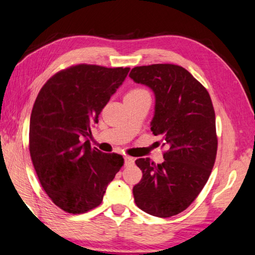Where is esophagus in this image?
Masks as SVG:
<instances>
[{
  "instance_id": "obj_1",
  "label": "esophagus",
  "mask_w": 255,
  "mask_h": 255,
  "mask_svg": "<svg viewBox=\"0 0 255 255\" xmlns=\"http://www.w3.org/2000/svg\"><path fill=\"white\" fill-rule=\"evenodd\" d=\"M134 163V159L131 157H124V164L125 166H132Z\"/></svg>"
}]
</instances>
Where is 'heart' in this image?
Listing matches in <instances>:
<instances>
[{"mask_svg": "<svg viewBox=\"0 0 255 255\" xmlns=\"http://www.w3.org/2000/svg\"><path fill=\"white\" fill-rule=\"evenodd\" d=\"M143 96H149V93L146 92L145 89L134 88L127 94L125 98H139V97H143Z\"/></svg>", "mask_w": 255, "mask_h": 255, "instance_id": "b5f03b06", "label": "heart"}]
</instances>
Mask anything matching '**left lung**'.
Returning <instances> with one entry per match:
<instances>
[{"instance_id":"8db88e82","label":"left lung","mask_w":255,"mask_h":255,"mask_svg":"<svg viewBox=\"0 0 255 255\" xmlns=\"http://www.w3.org/2000/svg\"><path fill=\"white\" fill-rule=\"evenodd\" d=\"M130 77L153 91L151 131L168 148L162 163L155 164L149 158L135 161L143 173L133 187L135 204L150 215L175 216L197 198L215 163L217 135L211 96L181 66L134 67Z\"/></svg>"}]
</instances>
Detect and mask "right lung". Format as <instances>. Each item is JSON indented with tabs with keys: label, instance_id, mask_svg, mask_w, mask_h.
I'll return each mask as SVG.
<instances>
[{
	"label": "right lung",
	"instance_id": "right-lung-1",
	"mask_svg": "<svg viewBox=\"0 0 255 255\" xmlns=\"http://www.w3.org/2000/svg\"><path fill=\"white\" fill-rule=\"evenodd\" d=\"M128 70L76 65L40 89L30 119V155L43 190L62 211L83 214L101 205L123 166L122 155L92 149L88 137Z\"/></svg>",
	"mask_w": 255,
	"mask_h": 255
}]
</instances>
